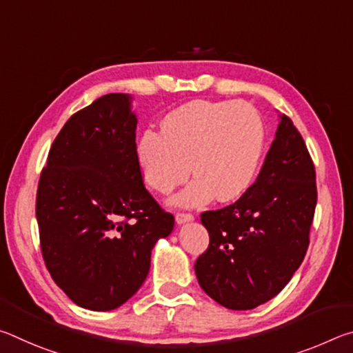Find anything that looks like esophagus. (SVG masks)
<instances>
[{
  "label": "esophagus",
  "mask_w": 353,
  "mask_h": 353,
  "mask_svg": "<svg viewBox=\"0 0 353 353\" xmlns=\"http://www.w3.org/2000/svg\"><path fill=\"white\" fill-rule=\"evenodd\" d=\"M194 219V216L191 213H177L176 214V223L177 224H185V223H191Z\"/></svg>",
  "instance_id": "34e87169"
}]
</instances>
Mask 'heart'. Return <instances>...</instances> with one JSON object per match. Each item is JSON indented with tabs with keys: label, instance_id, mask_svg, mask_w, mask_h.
<instances>
[{
	"label": "heart",
	"instance_id": "1",
	"mask_svg": "<svg viewBox=\"0 0 353 353\" xmlns=\"http://www.w3.org/2000/svg\"><path fill=\"white\" fill-rule=\"evenodd\" d=\"M265 148V121L250 104L193 101L166 113L160 132H143L135 154L143 181L160 194L171 193L193 172L187 188L171 199L172 205L190 208L214 196L229 202L246 193Z\"/></svg>",
	"mask_w": 353,
	"mask_h": 353
}]
</instances>
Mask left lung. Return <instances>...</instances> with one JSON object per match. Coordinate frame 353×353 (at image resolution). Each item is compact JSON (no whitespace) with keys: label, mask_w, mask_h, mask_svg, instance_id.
Masks as SVG:
<instances>
[{"label":"left lung","mask_w":353,"mask_h":353,"mask_svg":"<svg viewBox=\"0 0 353 353\" xmlns=\"http://www.w3.org/2000/svg\"><path fill=\"white\" fill-rule=\"evenodd\" d=\"M316 172L302 135L280 115L255 183L235 204L204 212L210 244L194 263L201 288L219 305L252 310L285 288L308 249Z\"/></svg>","instance_id":"left-lung-1"}]
</instances>
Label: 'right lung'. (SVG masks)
<instances>
[{"label": "right lung", "instance_id": "add662e5", "mask_svg": "<svg viewBox=\"0 0 353 353\" xmlns=\"http://www.w3.org/2000/svg\"><path fill=\"white\" fill-rule=\"evenodd\" d=\"M132 97L109 93L76 112L48 154L37 204L51 277L76 305L109 312L129 301L151 250L174 227L143 185Z\"/></svg>", "mask_w": 353, "mask_h": 353}]
</instances>
